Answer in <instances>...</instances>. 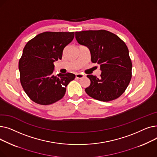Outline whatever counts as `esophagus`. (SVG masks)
I'll return each instance as SVG.
<instances>
[{
  "mask_svg": "<svg viewBox=\"0 0 157 157\" xmlns=\"http://www.w3.org/2000/svg\"><path fill=\"white\" fill-rule=\"evenodd\" d=\"M85 77V75L83 74H79V73H78L76 74V78H78V79H81V78H83Z\"/></svg>",
  "mask_w": 157,
  "mask_h": 157,
  "instance_id": "1",
  "label": "esophagus"
}]
</instances>
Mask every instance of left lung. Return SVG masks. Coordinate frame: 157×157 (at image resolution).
I'll use <instances>...</instances> for the list:
<instances>
[{
    "label": "left lung",
    "mask_w": 157,
    "mask_h": 157,
    "mask_svg": "<svg viewBox=\"0 0 157 157\" xmlns=\"http://www.w3.org/2000/svg\"><path fill=\"white\" fill-rule=\"evenodd\" d=\"M78 43L86 46L91 61L101 66L99 78L87 75L90 85L86 93L95 99L108 102L125 91L132 78V62L125 43L117 35L104 30L76 32Z\"/></svg>",
    "instance_id": "1"
}]
</instances>
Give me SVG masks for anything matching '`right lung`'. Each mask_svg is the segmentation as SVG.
Wrapping results in <instances>:
<instances>
[{"label": "right lung", "instance_id": "add662e5", "mask_svg": "<svg viewBox=\"0 0 157 157\" xmlns=\"http://www.w3.org/2000/svg\"><path fill=\"white\" fill-rule=\"evenodd\" d=\"M74 37V32H45L24 47L18 65L20 82L32 101L49 105L64 96L66 86L75 75L67 72L55 76L53 62L62 59L63 49Z\"/></svg>", "mask_w": 157, "mask_h": 157}]
</instances>
